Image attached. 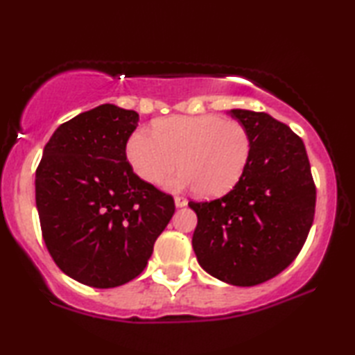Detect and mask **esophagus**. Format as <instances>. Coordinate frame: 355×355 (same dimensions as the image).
<instances>
[{
	"mask_svg": "<svg viewBox=\"0 0 355 355\" xmlns=\"http://www.w3.org/2000/svg\"><path fill=\"white\" fill-rule=\"evenodd\" d=\"M188 205V200L184 199V197H175V207L177 208H182Z\"/></svg>",
	"mask_w": 355,
	"mask_h": 355,
	"instance_id": "1",
	"label": "esophagus"
}]
</instances>
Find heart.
<instances>
[{
  "mask_svg": "<svg viewBox=\"0 0 355 355\" xmlns=\"http://www.w3.org/2000/svg\"><path fill=\"white\" fill-rule=\"evenodd\" d=\"M127 159L144 182L166 189L197 188L203 197H219L235 188L248 167L250 137L238 120L218 114L169 117L156 123L155 133L137 130L127 142Z\"/></svg>",
  "mask_w": 355,
  "mask_h": 355,
  "instance_id": "obj_1",
  "label": "heart"
}]
</instances>
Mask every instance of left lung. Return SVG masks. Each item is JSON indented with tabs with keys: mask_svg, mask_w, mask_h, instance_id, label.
Masks as SVG:
<instances>
[{
	"mask_svg": "<svg viewBox=\"0 0 355 355\" xmlns=\"http://www.w3.org/2000/svg\"><path fill=\"white\" fill-rule=\"evenodd\" d=\"M250 137L243 177L228 194L189 202L197 214L192 249L213 277L254 286L290 266L313 224L316 189L305 146L266 112L230 110Z\"/></svg>",
	"mask_w": 355,
	"mask_h": 355,
	"instance_id": "8db88e82",
	"label": "left lung"
}]
</instances>
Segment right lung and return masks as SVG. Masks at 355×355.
Here are the masks:
<instances>
[{"mask_svg":"<svg viewBox=\"0 0 355 355\" xmlns=\"http://www.w3.org/2000/svg\"><path fill=\"white\" fill-rule=\"evenodd\" d=\"M139 114L106 103L59 125L35 172L42 235L64 274L94 288L139 275L175 205L136 175L127 141Z\"/></svg>","mask_w":355,"mask_h":355,"instance_id":"right-lung-1","label":"right lung"}]
</instances>
